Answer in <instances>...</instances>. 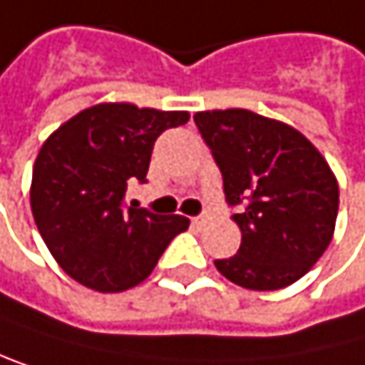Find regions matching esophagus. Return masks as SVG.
Wrapping results in <instances>:
<instances>
[{
	"instance_id": "esophagus-1",
	"label": "esophagus",
	"mask_w": 365,
	"mask_h": 365,
	"mask_svg": "<svg viewBox=\"0 0 365 365\" xmlns=\"http://www.w3.org/2000/svg\"><path fill=\"white\" fill-rule=\"evenodd\" d=\"M207 221H210V215H199V217H195L192 219V225H197V227H203V225H207Z\"/></svg>"
}]
</instances>
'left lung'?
I'll return each instance as SVG.
<instances>
[{
  "label": "left lung",
  "mask_w": 365,
  "mask_h": 365,
  "mask_svg": "<svg viewBox=\"0 0 365 365\" xmlns=\"http://www.w3.org/2000/svg\"><path fill=\"white\" fill-rule=\"evenodd\" d=\"M212 148L241 247L215 260L221 276L252 291L300 280L327 252L337 221L339 186L324 155L291 124L247 109L197 111Z\"/></svg>",
  "instance_id": "8db88e82"
}]
</instances>
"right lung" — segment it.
I'll return each instance as SVG.
<instances>
[{"label": "right lung", "mask_w": 365, "mask_h": 365, "mask_svg": "<svg viewBox=\"0 0 365 365\" xmlns=\"http://www.w3.org/2000/svg\"><path fill=\"white\" fill-rule=\"evenodd\" d=\"M188 120V111L101 103L43 142L32 168L30 207L69 278L101 293L127 291L148 278L168 243L188 230L186 217L124 203L127 186L146 181L162 131Z\"/></svg>", "instance_id": "add662e5"}]
</instances>
